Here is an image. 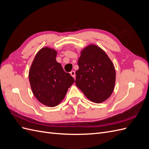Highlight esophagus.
Listing matches in <instances>:
<instances>
[{
	"label": "esophagus",
	"mask_w": 149,
	"mask_h": 149,
	"mask_svg": "<svg viewBox=\"0 0 149 149\" xmlns=\"http://www.w3.org/2000/svg\"><path fill=\"white\" fill-rule=\"evenodd\" d=\"M70 74L72 76V77H73L75 79L76 77V74H75V71H72L70 72Z\"/></svg>",
	"instance_id": "34e87169"
}]
</instances>
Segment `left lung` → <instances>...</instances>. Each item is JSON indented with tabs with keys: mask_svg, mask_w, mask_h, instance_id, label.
I'll use <instances>...</instances> for the list:
<instances>
[{
	"mask_svg": "<svg viewBox=\"0 0 149 149\" xmlns=\"http://www.w3.org/2000/svg\"><path fill=\"white\" fill-rule=\"evenodd\" d=\"M78 65L76 86L93 102L107 100L114 89L116 70L106 52L96 45H89L81 51Z\"/></svg>",
	"mask_w": 149,
	"mask_h": 149,
	"instance_id": "left-lung-1",
	"label": "left lung"
}]
</instances>
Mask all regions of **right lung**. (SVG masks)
Here are the masks:
<instances>
[{"mask_svg": "<svg viewBox=\"0 0 149 149\" xmlns=\"http://www.w3.org/2000/svg\"><path fill=\"white\" fill-rule=\"evenodd\" d=\"M57 52L43 47L36 54L29 73L31 91L37 100L48 107L63 100L74 80L56 60Z\"/></svg>", "mask_w": 149, "mask_h": 149, "instance_id": "1", "label": "right lung"}]
</instances>
